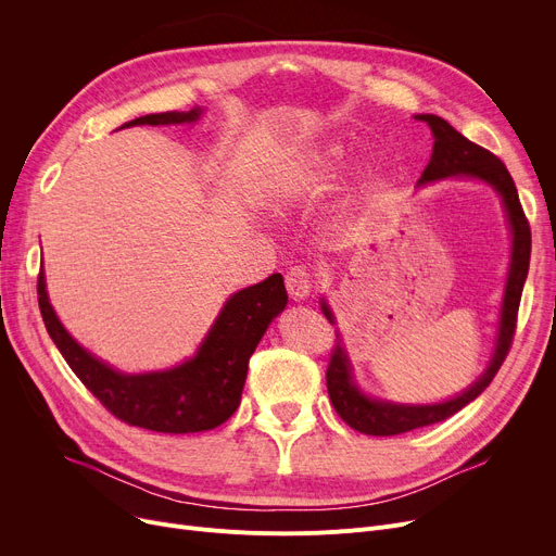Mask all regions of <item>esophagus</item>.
<instances>
[{
  "mask_svg": "<svg viewBox=\"0 0 556 556\" xmlns=\"http://www.w3.org/2000/svg\"><path fill=\"white\" fill-rule=\"evenodd\" d=\"M313 277L304 266H295L286 273V290L293 300H306L311 295Z\"/></svg>",
  "mask_w": 556,
  "mask_h": 556,
  "instance_id": "34e87169",
  "label": "esophagus"
}]
</instances>
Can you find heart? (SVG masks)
I'll list each match as a JSON object with an SVG mask.
<instances>
[{
    "label": "heart",
    "mask_w": 556,
    "mask_h": 556,
    "mask_svg": "<svg viewBox=\"0 0 556 556\" xmlns=\"http://www.w3.org/2000/svg\"><path fill=\"white\" fill-rule=\"evenodd\" d=\"M346 168V153L340 143L329 141L308 157L298 168L286 170L281 175V180L277 185V193L281 198H306V195H317L323 191H329L338 180L340 175ZM371 175V173H367Z\"/></svg>",
    "instance_id": "b5f03b06"
}]
</instances>
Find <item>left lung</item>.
<instances>
[{"label": "left lung", "instance_id": "1", "mask_svg": "<svg viewBox=\"0 0 556 556\" xmlns=\"http://www.w3.org/2000/svg\"><path fill=\"white\" fill-rule=\"evenodd\" d=\"M419 122H426L432 130L434 143H432V155L428 166L424 168L419 185H428L434 180L444 178H476L486 182L498 191L503 198L505 212L511 227V263H509V275H507V288L503 298L501 308V325H498V338H495L493 356L484 369V374L478 381L457 394L451 401L434 403V405H403V403H390V401H376L365 396L352 378V365H349L346 352L342 346V340L338 336V344L333 346L329 369H327V388L336 413L342 417L344 424L352 426L358 432L376 434V437H388V434H401L415 428H424L437 421H444L459 413L464 405H469L473 399H478L493 376L498 374L501 365L505 363L509 346L514 342L516 333V317H518V304L522 295L525 279H528L530 270V252H532V231L530 223L525 218V212L520 207L518 191L511 180L507 166L489 153L482 146L473 143L459 135L448 122L437 114H417ZM323 311L331 325H336L333 313L329 304L323 300Z\"/></svg>", "mask_w": 556, "mask_h": 556}]
</instances>
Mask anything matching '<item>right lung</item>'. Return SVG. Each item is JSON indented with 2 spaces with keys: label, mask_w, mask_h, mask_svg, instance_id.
Masks as SVG:
<instances>
[{
  "label": "right lung",
  "mask_w": 556,
  "mask_h": 556,
  "mask_svg": "<svg viewBox=\"0 0 556 556\" xmlns=\"http://www.w3.org/2000/svg\"><path fill=\"white\" fill-rule=\"evenodd\" d=\"M200 112L195 108L189 112L146 114L122 128L191 124ZM38 304L58 352L80 378V383L116 419L153 432L182 434L212 430L237 413L250 356L268 325L288 304V295L279 273L239 290L225 302L193 358L173 369L149 374H122L85 352L55 317L42 270L38 275Z\"/></svg>",
  "instance_id": "1"
}]
</instances>
